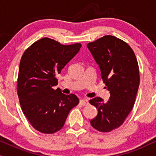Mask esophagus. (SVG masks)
I'll list each match as a JSON object with an SVG mask.
<instances>
[{
    "instance_id": "34e87169",
    "label": "esophagus",
    "mask_w": 156,
    "mask_h": 156,
    "mask_svg": "<svg viewBox=\"0 0 156 156\" xmlns=\"http://www.w3.org/2000/svg\"><path fill=\"white\" fill-rule=\"evenodd\" d=\"M80 104L83 106H86L89 105V101L86 99H80Z\"/></svg>"
}]
</instances>
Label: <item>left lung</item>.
<instances>
[{
	"label": "left lung",
	"mask_w": 156,
	"mask_h": 156,
	"mask_svg": "<svg viewBox=\"0 0 156 156\" xmlns=\"http://www.w3.org/2000/svg\"><path fill=\"white\" fill-rule=\"evenodd\" d=\"M87 47L110 93L107 102L100 97L90 99L98 110L90 123L99 132H110L123 124L134 107L140 80L137 60L127 43L112 35L89 43Z\"/></svg>",
	"instance_id": "8db88e82"
}]
</instances>
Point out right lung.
I'll return each mask as SVG.
<instances>
[{
  "mask_svg": "<svg viewBox=\"0 0 156 156\" xmlns=\"http://www.w3.org/2000/svg\"><path fill=\"white\" fill-rule=\"evenodd\" d=\"M81 47L62 45L48 37L35 41L22 56L17 94L22 112L35 130L53 134L63 127L71 109L78 105L76 95L64 94L57 76Z\"/></svg>",
  "mask_w": 156,
  "mask_h": 156,
  "instance_id": "right-lung-1",
  "label": "right lung"
}]
</instances>
